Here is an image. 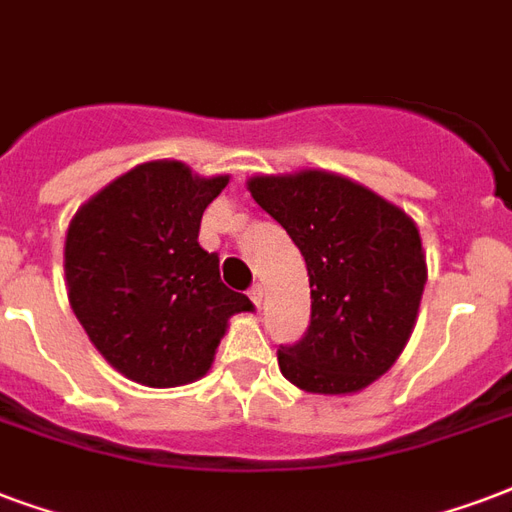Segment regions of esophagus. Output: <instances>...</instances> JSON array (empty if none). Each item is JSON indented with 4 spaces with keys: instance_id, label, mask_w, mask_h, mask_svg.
<instances>
[{
    "instance_id": "34e87169",
    "label": "esophagus",
    "mask_w": 512,
    "mask_h": 512,
    "mask_svg": "<svg viewBox=\"0 0 512 512\" xmlns=\"http://www.w3.org/2000/svg\"><path fill=\"white\" fill-rule=\"evenodd\" d=\"M248 294H251V302L256 307H261V302H264V288L261 286H253L251 291H248Z\"/></svg>"
}]
</instances>
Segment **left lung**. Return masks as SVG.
Masks as SVG:
<instances>
[{
  "mask_svg": "<svg viewBox=\"0 0 512 512\" xmlns=\"http://www.w3.org/2000/svg\"><path fill=\"white\" fill-rule=\"evenodd\" d=\"M248 191L305 256L310 326L278 351L283 378L345 397L386 375L416 326L426 256L416 221L356 180L297 169L253 175Z\"/></svg>",
  "mask_w": 512,
  "mask_h": 512,
  "instance_id": "left-lung-1",
  "label": "left lung"
}]
</instances>
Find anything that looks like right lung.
Returning a JSON list of instances; mask_svg holds the SVG:
<instances>
[{
  "mask_svg": "<svg viewBox=\"0 0 512 512\" xmlns=\"http://www.w3.org/2000/svg\"><path fill=\"white\" fill-rule=\"evenodd\" d=\"M229 175L145 161L72 215L64 278L72 313L110 367L134 383L175 388L205 378L229 318L251 299L221 283L197 242L205 207Z\"/></svg>",
  "mask_w": 512,
  "mask_h": 512,
  "instance_id": "add662e5",
  "label": "right lung"
}]
</instances>
